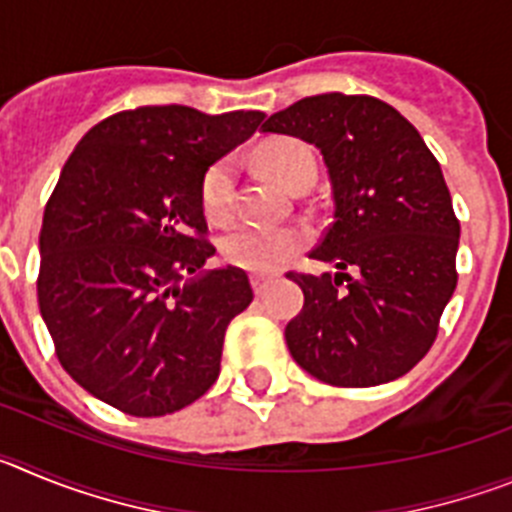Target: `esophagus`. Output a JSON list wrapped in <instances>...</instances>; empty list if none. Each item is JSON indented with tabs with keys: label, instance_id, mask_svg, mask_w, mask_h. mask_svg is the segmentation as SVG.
I'll return each mask as SVG.
<instances>
[{
	"label": "esophagus",
	"instance_id": "34e87169",
	"mask_svg": "<svg viewBox=\"0 0 512 512\" xmlns=\"http://www.w3.org/2000/svg\"><path fill=\"white\" fill-rule=\"evenodd\" d=\"M274 282H277V277H271V274H253L251 277V284H253V289H256V295L266 292V289H269Z\"/></svg>",
	"mask_w": 512,
	"mask_h": 512
}]
</instances>
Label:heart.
Returning <instances> with one entry per match:
<instances>
[{"instance_id": "b5f03b06", "label": "heart", "mask_w": 512, "mask_h": 512, "mask_svg": "<svg viewBox=\"0 0 512 512\" xmlns=\"http://www.w3.org/2000/svg\"><path fill=\"white\" fill-rule=\"evenodd\" d=\"M259 164L279 184L292 187L307 171H315V156L300 140H274L259 151ZM202 210L215 223H225L235 202V161L220 158L202 176ZM307 241L297 225H241L223 238L228 264L246 271H274L287 264Z\"/></svg>"}]
</instances>
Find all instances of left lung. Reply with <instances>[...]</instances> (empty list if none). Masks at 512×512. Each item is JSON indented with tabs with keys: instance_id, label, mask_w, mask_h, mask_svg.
<instances>
[{
	"instance_id": "left-lung-1",
	"label": "left lung",
	"mask_w": 512,
	"mask_h": 512,
	"mask_svg": "<svg viewBox=\"0 0 512 512\" xmlns=\"http://www.w3.org/2000/svg\"><path fill=\"white\" fill-rule=\"evenodd\" d=\"M261 130L318 148L333 200L310 259L336 271L287 274L305 295L284 328L292 359L336 387L408 374L456 289L459 220L438 161L395 107L366 94L305 97Z\"/></svg>"
}]
</instances>
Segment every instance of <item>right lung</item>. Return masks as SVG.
Wrapping results in <instances>:
<instances>
[{
  "label": "right lung",
  "mask_w": 512,
  "mask_h": 512,
  "mask_svg": "<svg viewBox=\"0 0 512 512\" xmlns=\"http://www.w3.org/2000/svg\"><path fill=\"white\" fill-rule=\"evenodd\" d=\"M264 117L117 112L63 166L40 228L38 302L61 366L97 400L158 418L215 384L225 330L253 289L238 266L202 269L215 256L202 176Z\"/></svg>",
  "instance_id": "add662e5"
}]
</instances>
